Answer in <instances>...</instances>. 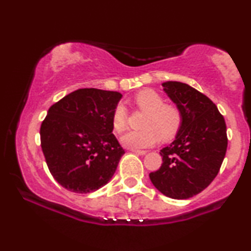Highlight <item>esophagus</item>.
Returning <instances> with one entry per match:
<instances>
[{
  "label": "esophagus",
  "mask_w": 251,
  "mask_h": 251,
  "mask_svg": "<svg viewBox=\"0 0 251 251\" xmlns=\"http://www.w3.org/2000/svg\"><path fill=\"white\" fill-rule=\"evenodd\" d=\"M131 152L139 155H144L146 153V151H144V150H131Z\"/></svg>",
  "instance_id": "esophagus-1"
}]
</instances>
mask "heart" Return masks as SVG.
<instances>
[{
  "instance_id": "1",
  "label": "heart",
  "mask_w": 251,
  "mask_h": 251,
  "mask_svg": "<svg viewBox=\"0 0 251 251\" xmlns=\"http://www.w3.org/2000/svg\"><path fill=\"white\" fill-rule=\"evenodd\" d=\"M136 107L145 113L141 126L143 129L130 131L122 136L121 143L126 148L146 149L160 141L173 139L182 125V114L176 106L165 103L164 98L153 90H143L136 94ZM112 126L114 131L121 133L128 126V113L122 103L113 110Z\"/></svg>"
}]
</instances>
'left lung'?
I'll return each mask as SVG.
<instances>
[{
  "label": "left lung",
  "mask_w": 251,
  "mask_h": 251,
  "mask_svg": "<svg viewBox=\"0 0 251 251\" xmlns=\"http://www.w3.org/2000/svg\"><path fill=\"white\" fill-rule=\"evenodd\" d=\"M182 114L175 141L160 150L161 167L150 180L165 196L187 200L214 180L225 158L227 130L217 106L200 91L181 82L162 83Z\"/></svg>",
  "instance_id": "obj_1"
}]
</instances>
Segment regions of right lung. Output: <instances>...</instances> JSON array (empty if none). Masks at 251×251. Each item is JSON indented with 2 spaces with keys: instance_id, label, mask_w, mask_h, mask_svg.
Listing matches in <instances>:
<instances>
[{
  "instance_id": "obj_1",
  "label": "right lung",
  "mask_w": 251,
  "mask_h": 251,
  "mask_svg": "<svg viewBox=\"0 0 251 251\" xmlns=\"http://www.w3.org/2000/svg\"><path fill=\"white\" fill-rule=\"evenodd\" d=\"M122 94L79 89L48 109L41 149L53 177L67 190L89 194L115 173L125 150L113 135L112 114Z\"/></svg>"
}]
</instances>
